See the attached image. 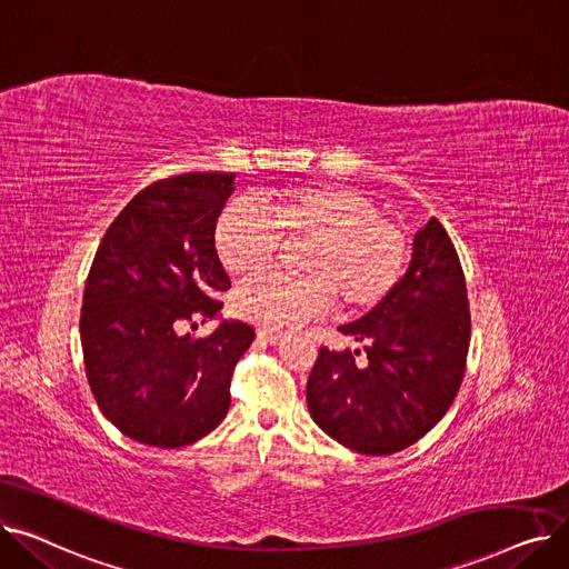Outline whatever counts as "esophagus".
<instances>
[{
	"label": "esophagus",
	"mask_w": 569,
	"mask_h": 569,
	"mask_svg": "<svg viewBox=\"0 0 569 569\" xmlns=\"http://www.w3.org/2000/svg\"><path fill=\"white\" fill-rule=\"evenodd\" d=\"M258 339H260V341H264V343H272V346H277V343H281V341L286 339V332H281V330H272V327H258Z\"/></svg>",
	"instance_id": "34e87169"
}]
</instances>
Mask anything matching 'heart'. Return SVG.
<instances>
[{
    "label": "heart",
    "instance_id": "heart-1",
    "mask_svg": "<svg viewBox=\"0 0 569 569\" xmlns=\"http://www.w3.org/2000/svg\"><path fill=\"white\" fill-rule=\"evenodd\" d=\"M305 239L295 256L300 277L267 274L234 292V311L262 325H290L330 309L365 316L399 286L408 264L403 228L378 214L367 196L343 187H295L228 207L214 228L226 272L249 279L272 264L279 244Z\"/></svg>",
    "mask_w": 569,
    "mask_h": 569
}]
</instances>
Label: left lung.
Returning a JSON list of instances; mask_svg holds the SVG:
<instances>
[{
	"instance_id": "1",
	"label": "left lung",
	"mask_w": 569,
	"mask_h": 569,
	"mask_svg": "<svg viewBox=\"0 0 569 569\" xmlns=\"http://www.w3.org/2000/svg\"><path fill=\"white\" fill-rule=\"evenodd\" d=\"M339 332L360 350L320 346L307 382L313 422L350 450L385 457L427 436L450 410L470 346L466 277L450 234L431 219L387 300Z\"/></svg>"
}]
</instances>
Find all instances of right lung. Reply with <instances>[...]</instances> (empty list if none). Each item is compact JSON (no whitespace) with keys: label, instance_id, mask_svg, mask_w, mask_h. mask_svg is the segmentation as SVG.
<instances>
[{"label":"right lung","instance_id":"1","mask_svg":"<svg viewBox=\"0 0 569 569\" xmlns=\"http://www.w3.org/2000/svg\"><path fill=\"white\" fill-rule=\"evenodd\" d=\"M232 191V172L159 179L117 214L89 267L84 373L101 412L142 445L172 450L217 429L234 365L256 339L239 320L204 339L182 335L196 316L214 318L230 288L214 228Z\"/></svg>","mask_w":569,"mask_h":569}]
</instances>
